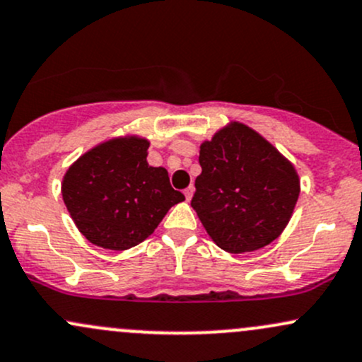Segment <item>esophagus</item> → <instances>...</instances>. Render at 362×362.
<instances>
[{
    "mask_svg": "<svg viewBox=\"0 0 362 362\" xmlns=\"http://www.w3.org/2000/svg\"><path fill=\"white\" fill-rule=\"evenodd\" d=\"M193 192H194V188L193 186H189V188H186L185 189V197H186V200H192V197H193Z\"/></svg>",
    "mask_w": 362,
    "mask_h": 362,
    "instance_id": "esophagus-1",
    "label": "esophagus"
}]
</instances>
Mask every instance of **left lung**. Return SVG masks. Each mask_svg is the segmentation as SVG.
Listing matches in <instances>:
<instances>
[{
    "mask_svg": "<svg viewBox=\"0 0 362 362\" xmlns=\"http://www.w3.org/2000/svg\"><path fill=\"white\" fill-rule=\"evenodd\" d=\"M198 160L192 206L215 245L250 253L282 234L299 198V176L270 141L230 123L203 141Z\"/></svg>",
    "mask_w": 362,
    "mask_h": 362,
    "instance_id": "8db88e82",
    "label": "left lung"
}]
</instances>
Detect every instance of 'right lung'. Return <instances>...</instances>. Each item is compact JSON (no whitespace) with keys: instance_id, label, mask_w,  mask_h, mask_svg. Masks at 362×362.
Segmentation results:
<instances>
[{"instance_id":"1","label":"right lung","mask_w":362,"mask_h":362,"mask_svg":"<svg viewBox=\"0 0 362 362\" xmlns=\"http://www.w3.org/2000/svg\"><path fill=\"white\" fill-rule=\"evenodd\" d=\"M148 140L112 138L66 170L61 185L73 222L92 245L123 251L145 241L168 210L185 200L164 168L147 162Z\"/></svg>"}]
</instances>
